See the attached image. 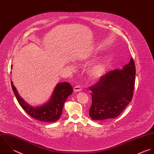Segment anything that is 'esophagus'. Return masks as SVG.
Returning a JSON list of instances; mask_svg holds the SVG:
<instances>
[{
    "label": "esophagus",
    "mask_w": 154,
    "mask_h": 154,
    "mask_svg": "<svg viewBox=\"0 0 154 154\" xmlns=\"http://www.w3.org/2000/svg\"><path fill=\"white\" fill-rule=\"evenodd\" d=\"M81 90H82V88H81V87L79 86V85L76 86V87H75L74 88H73V91H74L75 93L79 92V91H81Z\"/></svg>",
    "instance_id": "34e87169"
}]
</instances>
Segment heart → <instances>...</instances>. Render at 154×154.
<instances>
[{
    "mask_svg": "<svg viewBox=\"0 0 154 154\" xmlns=\"http://www.w3.org/2000/svg\"><path fill=\"white\" fill-rule=\"evenodd\" d=\"M93 57V53L90 52L84 57V60L88 61ZM106 72V65L103 61H99L94 64L88 71L89 75L94 79H100Z\"/></svg>",
    "mask_w": 154,
    "mask_h": 154,
    "instance_id": "heart-1",
    "label": "heart"
}]
</instances>
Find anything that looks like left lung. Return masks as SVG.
<instances>
[{"label":"left lung","mask_w":154,"mask_h":154,"mask_svg":"<svg viewBox=\"0 0 154 154\" xmlns=\"http://www.w3.org/2000/svg\"><path fill=\"white\" fill-rule=\"evenodd\" d=\"M136 78V67L131 58L122 70L115 69L102 76L94 86L92 104L89 110L91 118L103 121L115 118L132 100Z\"/></svg>","instance_id":"1"}]
</instances>
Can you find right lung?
I'll return each mask as SVG.
<instances>
[{
  "label": "right lung",
  "mask_w": 154,
  "mask_h": 154,
  "mask_svg": "<svg viewBox=\"0 0 154 154\" xmlns=\"http://www.w3.org/2000/svg\"><path fill=\"white\" fill-rule=\"evenodd\" d=\"M11 87L20 105L27 114L35 119L45 122H54L60 119L64 103L73 93V88L69 83H58L55 86L48 102L41 106L34 107L26 102L20 97L12 81Z\"/></svg>",
  "instance_id": "add662e5"
}]
</instances>
